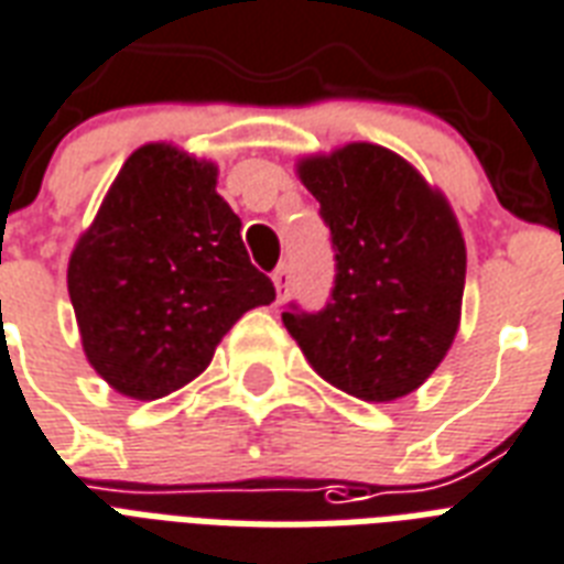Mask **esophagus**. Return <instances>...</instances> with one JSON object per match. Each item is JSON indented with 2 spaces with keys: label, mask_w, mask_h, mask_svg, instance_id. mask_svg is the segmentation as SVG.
<instances>
[{
  "label": "esophagus",
  "mask_w": 564,
  "mask_h": 564,
  "mask_svg": "<svg viewBox=\"0 0 564 564\" xmlns=\"http://www.w3.org/2000/svg\"><path fill=\"white\" fill-rule=\"evenodd\" d=\"M273 285H276V300L282 303L288 296V285H291V273H288V268H279L276 273H273Z\"/></svg>",
  "instance_id": "esophagus-1"
}]
</instances>
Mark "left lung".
I'll use <instances>...</instances> for the list:
<instances>
[{"instance_id":"8db88e82","label":"left lung","mask_w":564,"mask_h":564,"mask_svg":"<svg viewBox=\"0 0 564 564\" xmlns=\"http://www.w3.org/2000/svg\"><path fill=\"white\" fill-rule=\"evenodd\" d=\"M332 232L335 288L317 314L282 312L329 386L391 403L432 377L462 321L468 252L447 196L397 152L344 143L296 161Z\"/></svg>"}]
</instances>
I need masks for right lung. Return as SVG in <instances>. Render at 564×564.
Returning <instances> with one entry per match:
<instances>
[{"label":"right lung","mask_w":564,"mask_h":564,"mask_svg":"<svg viewBox=\"0 0 564 564\" xmlns=\"http://www.w3.org/2000/svg\"><path fill=\"white\" fill-rule=\"evenodd\" d=\"M82 350L132 400L187 386L243 314L276 300L250 264L217 164L143 143L120 167L67 268Z\"/></svg>","instance_id":"right-lung-1"}]
</instances>
